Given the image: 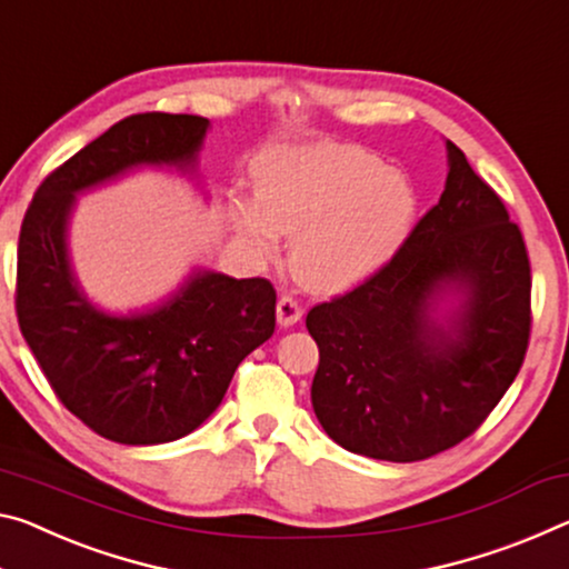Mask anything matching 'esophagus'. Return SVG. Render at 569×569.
I'll use <instances>...</instances> for the list:
<instances>
[{"instance_id": "1", "label": "esophagus", "mask_w": 569, "mask_h": 569, "mask_svg": "<svg viewBox=\"0 0 569 569\" xmlns=\"http://www.w3.org/2000/svg\"><path fill=\"white\" fill-rule=\"evenodd\" d=\"M276 317H278V323H281V327H293V323L301 321V317H303V306L296 301L291 293H283L281 299H278Z\"/></svg>"}]
</instances>
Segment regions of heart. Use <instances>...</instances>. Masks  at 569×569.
<instances>
[{
    "mask_svg": "<svg viewBox=\"0 0 569 569\" xmlns=\"http://www.w3.org/2000/svg\"><path fill=\"white\" fill-rule=\"evenodd\" d=\"M256 204L240 228L260 252L296 236L291 270L313 291H345L377 273L402 246L418 197L402 171L355 143H281L256 161Z\"/></svg>",
    "mask_w": 569,
    "mask_h": 569,
    "instance_id": "b5f03b06",
    "label": "heart"
}]
</instances>
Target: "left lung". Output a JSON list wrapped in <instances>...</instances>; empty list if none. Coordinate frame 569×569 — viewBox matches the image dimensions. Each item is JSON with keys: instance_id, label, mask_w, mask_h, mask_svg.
I'll use <instances>...</instances> for the list:
<instances>
[{"instance_id": "obj_1", "label": "left lung", "mask_w": 569, "mask_h": 569, "mask_svg": "<svg viewBox=\"0 0 569 569\" xmlns=\"http://www.w3.org/2000/svg\"><path fill=\"white\" fill-rule=\"evenodd\" d=\"M438 204L345 296L313 306V412L351 453L412 463L473 436L525 362L531 268L501 197L453 141ZM446 295L457 303L437 311Z\"/></svg>"}]
</instances>
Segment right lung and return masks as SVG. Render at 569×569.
<instances>
[{"label":"right lung","mask_w":569,"mask_h":569,"mask_svg":"<svg viewBox=\"0 0 569 569\" xmlns=\"http://www.w3.org/2000/svg\"><path fill=\"white\" fill-rule=\"evenodd\" d=\"M207 126L189 113L129 116L44 177L24 212L20 331L58 400L113 443L157 446L200 428L238 365L276 329L266 278L197 270L164 303L113 317L88 301L70 268L76 194L133 167L194 169Z\"/></svg>","instance_id":"right-lung-1"}]
</instances>
